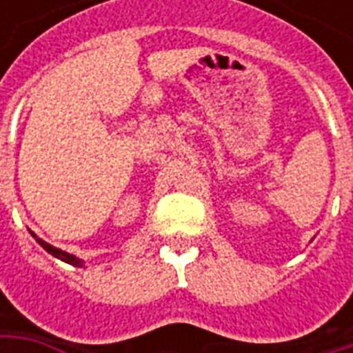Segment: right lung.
Segmentation results:
<instances>
[{"label": "right lung", "mask_w": 353, "mask_h": 353, "mask_svg": "<svg viewBox=\"0 0 353 353\" xmlns=\"http://www.w3.org/2000/svg\"><path fill=\"white\" fill-rule=\"evenodd\" d=\"M32 236H35L34 232H32ZM35 240H37V242H39V245H41L43 250H47V252H49L50 255H54V257H57V259L64 261V263H68V265H73V266H83V263H81V261L77 259V257H75V255H70V253L62 252V250H58V248H54V245L47 244V242H45V240H41V238H37V236H35Z\"/></svg>", "instance_id": "add662e5"}]
</instances>
